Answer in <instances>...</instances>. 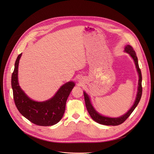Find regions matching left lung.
Returning a JSON list of instances; mask_svg holds the SVG:
<instances>
[{"mask_svg": "<svg viewBox=\"0 0 154 154\" xmlns=\"http://www.w3.org/2000/svg\"><path fill=\"white\" fill-rule=\"evenodd\" d=\"M125 51L129 53L130 54L131 57L133 58L135 65L137 69V71L139 74V83H138V91L136 96V98L134 102V104L132 106V107L128 111V112L127 114H125V115L122 116L120 117L119 118H109L107 117H104L99 114L94 109L93 107L88 96L86 94L85 92H83V94H84V98H85V105L87 109L88 112V113L91 117L97 123L104 125H112V126H117L119 125L122 124L126 120H127L129 116L131 114V113L136 108V107L137 106L139 101H140L141 98V96H142V92H143V87H142V74H141V69L139 67L138 64V61H137V58L136 57V54L135 51L134 50L133 48L131 45H127L125 47Z\"/></svg>", "mask_w": 154, "mask_h": 154, "instance_id": "obj_1", "label": "left lung"}]
</instances>
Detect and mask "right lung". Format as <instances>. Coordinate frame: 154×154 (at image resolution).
I'll return each mask as SVG.
<instances>
[{"label": "right lung", "mask_w": 154, "mask_h": 154, "mask_svg": "<svg viewBox=\"0 0 154 154\" xmlns=\"http://www.w3.org/2000/svg\"><path fill=\"white\" fill-rule=\"evenodd\" d=\"M22 53L20 54L15 64L11 75V87L13 99L20 112L27 120L38 126H51L62 119L67 97L75 86L69 82L63 85L50 100L44 102L31 100L21 89L18 82V69Z\"/></svg>", "instance_id": "add662e5"}]
</instances>
